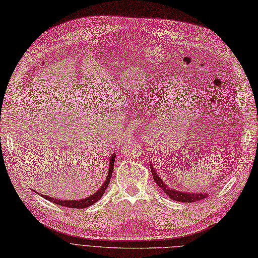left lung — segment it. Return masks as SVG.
<instances>
[{
  "label": "left lung",
  "instance_id": "1",
  "mask_svg": "<svg viewBox=\"0 0 258 258\" xmlns=\"http://www.w3.org/2000/svg\"><path fill=\"white\" fill-rule=\"evenodd\" d=\"M151 167V172H152V175H153V178L156 182V184L164 190V192L166 195L169 196L170 199L174 200V201H178V202H184V203H192V202H196V201H200V200H203L205 199L208 195L207 194H190V192H184V191H177V190H174V189H170L166 183L164 182L163 179H161L158 174L156 173L155 169L152 167V165H150Z\"/></svg>",
  "mask_w": 258,
  "mask_h": 258
}]
</instances>
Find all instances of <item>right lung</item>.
<instances>
[{
	"instance_id": "1",
	"label": "right lung",
	"mask_w": 258,
	"mask_h": 258,
	"mask_svg": "<svg viewBox=\"0 0 258 258\" xmlns=\"http://www.w3.org/2000/svg\"><path fill=\"white\" fill-rule=\"evenodd\" d=\"M114 158H116V155H114V153L110 156V160H109V167H108V173H107V176H106V179L104 180V184L101 186V188L98 190L97 192L93 194L92 196L86 198V199H83V200H72V201H67V200H59V199H54L52 197H47V196H44V195H40L38 194L37 191L36 192L37 195H40L42 198H44L45 200H47V201H50L52 203H55L57 205H61V206H64V207H69V208H86L88 206H91L93 205L94 203H97L99 200L102 198V196L104 195L105 190H106L108 184H109V180H110V177H111V174H112V171H113V163H114Z\"/></svg>"
}]
</instances>
